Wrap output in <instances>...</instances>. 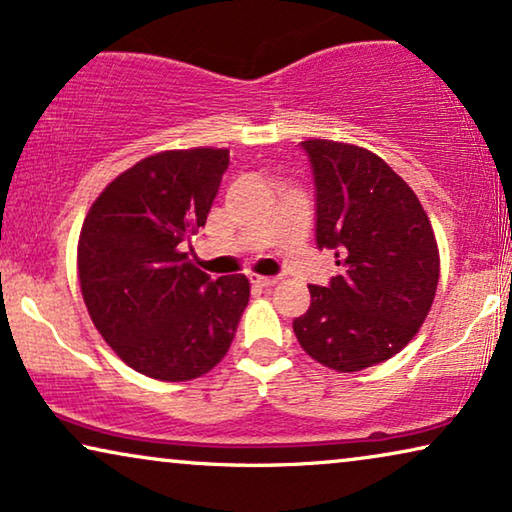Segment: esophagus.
<instances>
[{
  "instance_id": "1",
  "label": "esophagus",
  "mask_w": 512,
  "mask_h": 512,
  "mask_svg": "<svg viewBox=\"0 0 512 512\" xmlns=\"http://www.w3.org/2000/svg\"><path fill=\"white\" fill-rule=\"evenodd\" d=\"M251 284L261 286V289H268V286H275L279 284V277H265V275H249Z\"/></svg>"
}]
</instances>
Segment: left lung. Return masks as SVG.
Returning a JSON list of instances; mask_svg holds the SVG:
<instances>
[{
    "label": "left lung",
    "mask_w": 512,
    "mask_h": 512,
    "mask_svg": "<svg viewBox=\"0 0 512 512\" xmlns=\"http://www.w3.org/2000/svg\"><path fill=\"white\" fill-rule=\"evenodd\" d=\"M317 198V247L340 275L310 284V310L293 319L314 361L356 373L401 352L429 314L440 277L438 244L412 188L361 146L300 142Z\"/></svg>",
    "instance_id": "1"
}]
</instances>
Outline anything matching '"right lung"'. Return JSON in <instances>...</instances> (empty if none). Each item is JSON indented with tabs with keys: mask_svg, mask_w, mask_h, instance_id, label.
<instances>
[{
	"mask_svg": "<svg viewBox=\"0 0 512 512\" xmlns=\"http://www.w3.org/2000/svg\"><path fill=\"white\" fill-rule=\"evenodd\" d=\"M228 163V149L156 153L111 181L83 221L76 261L90 319L153 380L209 373L249 303L247 277L212 279L181 251L205 226Z\"/></svg>",
	"mask_w": 512,
	"mask_h": 512,
	"instance_id": "obj_1",
	"label": "right lung"
}]
</instances>
